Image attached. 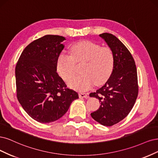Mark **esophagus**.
Returning a JSON list of instances; mask_svg holds the SVG:
<instances>
[{
	"label": "esophagus",
	"mask_w": 158,
	"mask_h": 158,
	"mask_svg": "<svg viewBox=\"0 0 158 158\" xmlns=\"http://www.w3.org/2000/svg\"><path fill=\"white\" fill-rule=\"evenodd\" d=\"M79 97L80 98H86V97H88V94L86 93H79Z\"/></svg>",
	"instance_id": "esophagus-1"
}]
</instances>
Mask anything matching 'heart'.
<instances>
[{
    "instance_id": "b5f03b06",
    "label": "heart",
    "mask_w": 158,
    "mask_h": 158,
    "mask_svg": "<svg viewBox=\"0 0 158 158\" xmlns=\"http://www.w3.org/2000/svg\"><path fill=\"white\" fill-rule=\"evenodd\" d=\"M71 56L61 53L57 60V70L61 77L68 81L75 73V62H83L81 72L69 82L75 90L85 91L94 85L102 83L110 77L114 64V53L109 47H102L97 43L82 40L70 47Z\"/></svg>"
}]
</instances>
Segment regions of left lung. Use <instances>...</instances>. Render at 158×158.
<instances>
[{
	"label": "left lung",
	"mask_w": 158,
	"mask_h": 158,
	"mask_svg": "<svg viewBox=\"0 0 158 158\" xmlns=\"http://www.w3.org/2000/svg\"><path fill=\"white\" fill-rule=\"evenodd\" d=\"M99 36L112 50L114 64L106 83L90 93L100 102V108L90 115L101 125L110 127L123 120L133 108L138 96V79L135 60L125 46L112 34Z\"/></svg>",
	"instance_id": "obj_1"
}]
</instances>
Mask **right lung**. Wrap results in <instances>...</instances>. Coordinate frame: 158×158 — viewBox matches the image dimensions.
Instances as JSON below:
<instances>
[{
	"instance_id": "right-lung-1",
	"label": "right lung",
	"mask_w": 158,
	"mask_h": 158,
	"mask_svg": "<svg viewBox=\"0 0 158 158\" xmlns=\"http://www.w3.org/2000/svg\"><path fill=\"white\" fill-rule=\"evenodd\" d=\"M65 38L47 35L26 47L16 64L17 98L31 118L42 123H51L67 112L79 98L67 87L57 73V60Z\"/></svg>"
}]
</instances>
